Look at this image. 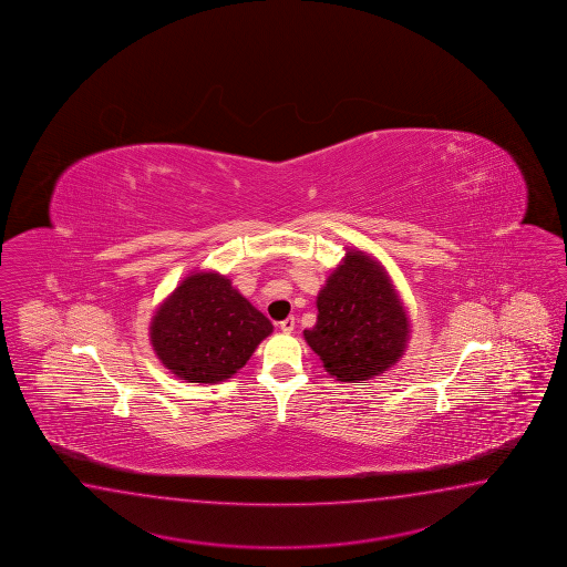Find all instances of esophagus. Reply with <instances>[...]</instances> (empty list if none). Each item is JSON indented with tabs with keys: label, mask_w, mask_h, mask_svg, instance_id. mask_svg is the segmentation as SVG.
Here are the masks:
<instances>
[{
	"label": "esophagus",
	"mask_w": 567,
	"mask_h": 567,
	"mask_svg": "<svg viewBox=\"0 0 567 567\" xmlns=\"http://www.w3.org/2000/svg\"><path fill=\"white\" fill-rule=\"evenodd\" d=\"M279 328H281V332H293V328H296V318H293V316H289L286 320H281V322H279Z\"/></svg>",
	"instance_id": "esophagus-1"
}]
</instances>
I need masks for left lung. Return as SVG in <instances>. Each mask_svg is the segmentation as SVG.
Segmentation results:
<instances>
[{
    "label": "left lung",
    "mask_w": 567,
    "mask_h": 567,
    "mask_svg": "<svg viewBox=\"0 0 567 567\" xmlns=\"http://www.w3.org/2000/svg\"><path fill=\"white\" fill-rule=\"evenodd\" d=\"M316 306L318 320L303 338L340 382L378 377L404 354L409 316L386 269L364 251H346Z\"/></svg>",
    "instance_id": "1"
}]
</instances>
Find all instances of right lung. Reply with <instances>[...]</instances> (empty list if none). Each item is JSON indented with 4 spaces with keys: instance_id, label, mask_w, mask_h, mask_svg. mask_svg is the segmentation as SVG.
Segmentation results:
<instances>
[{
    "instance_id": "obj_1",
    "label": "right lung",
    "mask_w": 567,
    "mask_h": 567,
    "mask_svg": "<svg viewBox=\"0 0 567 567\" xmlns=\"http://www.w3.org/2000/svg\"><path fill=\"white\" fill-rule=\"evenodd\" d=\"M151 344L175 377L215 384L234 377L274 326L215 271L183 279L151 320Z\"/></svg>"
}]
</instances>
